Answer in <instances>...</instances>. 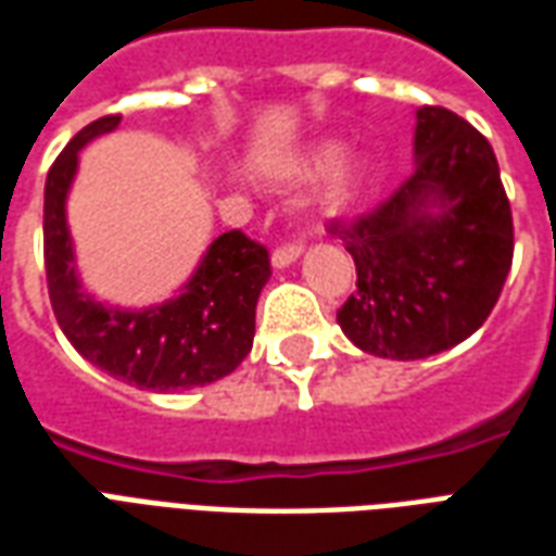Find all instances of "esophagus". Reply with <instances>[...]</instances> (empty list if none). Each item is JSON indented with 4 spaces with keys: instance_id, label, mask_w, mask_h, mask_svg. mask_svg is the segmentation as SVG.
Instances as JSON below:
<instances>
[{
    "instance_id": "obj_1",
    "label": "esophagus",
    "mask_w": 556,
    "mask_h": 556,
    "mask_svg": "<svg viewBox=\"0 0 556 556\" xmlns=\"http://www.w3.org/2000/svg\"><path fill=\"white\" fill-rule=\"evenodd\" d=\"M301 253H303L301 243H286V247H277L274 255H270V265L277 267V270H282V267L294 265V262L301 258Z\"/></svg>"
}]
</instances>
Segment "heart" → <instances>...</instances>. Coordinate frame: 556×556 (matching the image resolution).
<instances>
[{"label": "heart", "mask_w": 556, "mask_h": 556, "mask_svg": "<svg viewBox=\"0 0 556 556\" xmlns=\"http://www.w3.org/2000/svg\"><path fill=\"white\" fill-rule=\"evenodd\" d=\"M325 170L328 175L318 187V205L325 207L327 214H339V211H345L361 199L363 187H366V175H369L366 160H342V146L339 142H321V146L309 148L301 160H294L291 166L279 172V178L289 184H303L313 181Z\"/></svg>", "instance_id": "1"}]
</instances>
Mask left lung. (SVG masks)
I'll use <instances>...</instances> for the list:
<instances>
[{
    "label": "left lung",
    "instance_id": "1",
    "mask_svg": "<svg viewBox=\"0 0 556 556\" xmlns=\"http://www.w3.org/2000/svg\"><path fill=\"white\" fill-rule=\"evenodd\" d=\"M357 265L337 313L366 354L422 361L477 333L513 267V211L489 139L443 106L417 110L414 172L372 214L330 223Z\"/></svg>",
    "mask_w": 556,
    "mask_h": 556
}]
</instances>
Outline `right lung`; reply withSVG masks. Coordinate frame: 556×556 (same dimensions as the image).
Wrapping results in <instances>:
<instances>
[{"label":"right lung","instance_id":"right-lung-1","mask_svg":"<svg viewBox=\"0 0 556 556\" xmlns=\"http://www.w3.org/2000/svg\"><path fill=\"white\" fill-rule=\"evenodd\" d=\"M118 122L122 115H103L83 127L47 172L43 265L55 321L86 361L125 384L151 393L214 384L253 349L255 303L270 279V258L243 231H223L169 301L151 306L98 301L79 279L67 195L79 151L113 134Z\"/></svg>","mask_w":556,"mask_h":556}]
</instances>
